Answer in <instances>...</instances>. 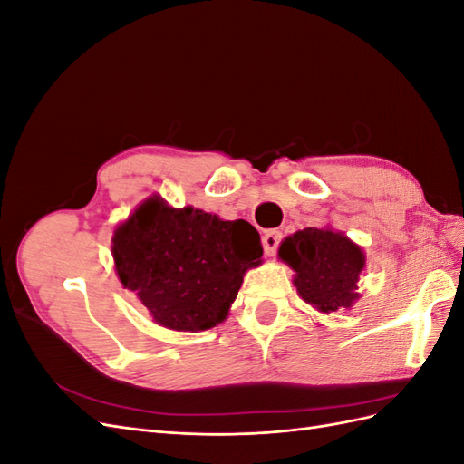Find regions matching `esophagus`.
<instances>
[{"label": "esophagus", "instance_id": "obj_1", "mask_svg": "<svg viewBox=\"0 0 464 464\" xmlns=\"http://www.w3.org/2000/svg\"><path fill=\"white\" fill-rule=\"evenodd\" d=\"M280 237H283V234H280L278 230H266L261 237L263 242V247H265V254L266 256H275L276 249H278V244H280Z\"/></svg>", "mask_w": 464, "mask_h": 464}]
</instances>
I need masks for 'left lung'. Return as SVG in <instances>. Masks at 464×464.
<instances>
[{
  "instance_id": "obj_1",
  "label": "left lung",
  "mask_w": 464,
  "mask_h": 464,
  "mask_svg": "<svg viewBox=\"0 0 464 464\" xmlns=\"http://www.w3.org/2000/svg\"><path fill=\"white\" fill-rule=\"evenodd\" d=\"M278 256L296 276L300 296L321 312H336L358 300L356 283L366 265L363 251L341 232L305 228L280 244Z\"/></svg>"
}]
</instances>
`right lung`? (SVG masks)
I'll return each mask as SVG.
<instances>
[{
  "instance_id": "right-lung-1",
  "label": "right lung",
  "mask_w": 464,
  "mask_h": 464,
  "mask_svg": "<svg viewBox=\"0 0 464 464\" xmlns=\"http://www.w3.org/2000/svg\"><path fill=\"white\" fill-rule=\"evenodd\" d=\"M116 271L162 327L205 331L228 315L244 273L263 256L246 220H220L199 208L152 198L114 234Z\"/></svg>"
}]
</instances>
